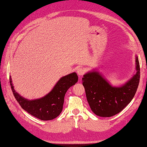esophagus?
Returning a JSON list of instances; mask_svg holds the SVG:
<instances>
[{"instance_id": "1", "label": "esophagus", "mask_w": 147, "mask_h": 147, "mask_svg": "<svg viewBox=\"0 0 147 147\" xmlns=\"http://www.w3.org/2000/svg\"><path fill=\"white\" fill-rule=\"evenodd\" d=\"M77 73L79 76H83L84 73H85V70H84V69L83 68H82V67H79L78 69H77Z\"/></svg>"}]
</instances>
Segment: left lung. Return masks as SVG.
Wrapping results in <instances>:
<instances>
[{
  "instance_id": "8db88e82",
  "label": "left lung",
  "mask_w": 147,
  "mask_h": 147,
  "mask_svg": "<svg viewBox=\"0 0 147 147\" xmlns=\"http://www.w3.org/2000/svg\"><path fill=\"white\" fill-rule=\"evenodd\" d=\"M137 73L121 87H112L96 71L85 74L83 85L87 101L95 114L111 117L118 114L132 101L137 91L140 79V66L136 57Z\"/></svg>"
}]
</instances>
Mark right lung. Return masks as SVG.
<instances>
[{
    "label": "right lung",
    "mask_w": 147,
    "mask_h": 147,
    "mask_svg": "<svg viewBox=\"0 0 147 147\" xmlns=\"http://www.w3.org/2000/svg\"><path fill=\"white\" fill-rule=\"evenodd\" d=\"M78 81V76L76 73L69 74L61 78L52 90L46 96L41 99L28 101L15 92L9 77L13 94L22 109L33 116L43 121L51 120L59 115L63 110L65 94L69 87L75 84Z\"/></svg>",
    "instance_id": "1"
}]
</instances>
